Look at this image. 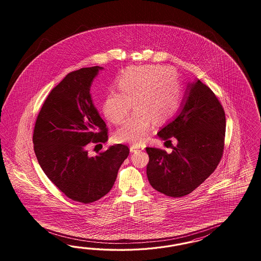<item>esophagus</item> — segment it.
<instances>
[{"mask_svg": "<svg viewBox=\"0 0 261 261\" xmlns=\"http://www.w3.org/2000/svg\"><path fill=\"white\" fill-rule=\"evenodd\" d=\"M144 149L143 145H131L130 146V151L131 152H136V151H142Z\"/></svg>", "mask_w": 261, "mask_h": 261, "instance_id": "1", "label": "esophagus"}]
</instances>
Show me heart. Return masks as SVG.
<instances>
[{
	"mask_svg": "<svg viewBox=\"0 0 261 261\" xmlns=\"http://www.w3.org/2000/svg\"><path fill=\"white\" fill-rule=\"evenodd\" d=\"M118 91L106 95L105 117L115 124L126 119L132 103L134 115L119 128L116 140L139 144L146 140L153 120L170 119L179 107L181 91L173 70L161 66H142L127 70L117 81Z\"/></svg>",
	"mask_w": 261,
	"mask_h": 261,
	"instance_id": "b5f03b06",
	"label": "heart"
}]
</instances>
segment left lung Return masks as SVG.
Listing matches in <instances>:
<instances>
[{
    "label": "left lung",
    "mask_w": 261,
    "mask_h": 261,
    "mask_svg": "<svg viewBox=\"0 0 261 261\" xmlns=\"http://www.w3.org/2000/svg\"><path fill=\"white\" fill-rule=\"evenodd\" d=\"M226 118L214 92L199 79L189 83L180 109L158 132L176 146L170 154L146 147L148 181L170 197L190 194L214 172L222 158Z\"/></svg>",
    "instance_id": "8db88e82"
}]
</instances>
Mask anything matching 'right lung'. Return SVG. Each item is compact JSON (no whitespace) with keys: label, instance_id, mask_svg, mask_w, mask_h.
<instances>
[{"label":"right lung","instance_id":"right-lung-1","mask_svg":"<svg viewBox=\"0 0 261 261\" xmlns=\"http://www.w3.org/2000/svg\"><path fill=\"white\" fill-rule=\"evenodd\" d=\"M102 67L68 73L51 90L35 122L33 144L47 178L71 200L89 204L113 188L119 167L129 155L124 144H115L95 157L89 143L108 141V131L90 93ZM97 145V144H96Z\"/></svg>","mask_w":261,"mask_h":261}]
</instances>
